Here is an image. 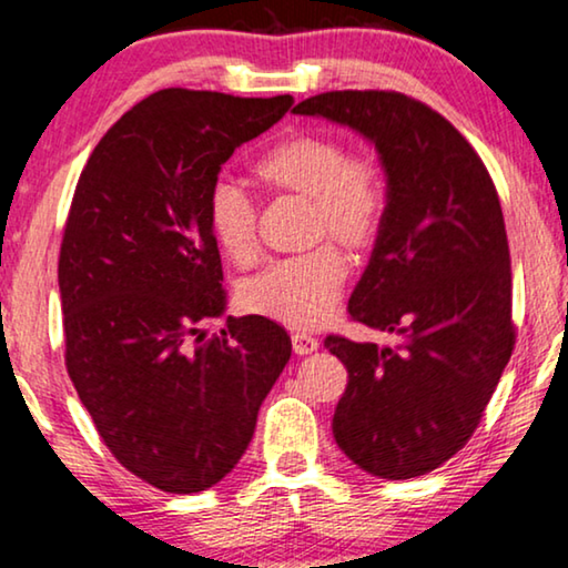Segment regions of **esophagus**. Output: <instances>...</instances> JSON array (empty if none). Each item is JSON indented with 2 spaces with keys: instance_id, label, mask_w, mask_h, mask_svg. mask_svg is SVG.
<instances>
[{
  "instance_id": "obj_1",
  "label": "esophagus",
  "mask_w": 568,
  "mask_h": 568,
  "mask_svg": "<svg viewBox=\"0 0 568 568\" xmlns=\"http://www.w3.org/2000/svg\"><path fill=\"white\" fill-rule=\"evenodd\" d=\"M291 342H293L295 355H311L318 347V339L314 337V334H308V332H303V329H295L291 334Z\"/></svg>"
}]
</instances>
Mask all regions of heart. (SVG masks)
Wrapping results in <instances>:
<instances>
[{"label": "heart", "mask_w": 568, "mask_h": 568, "mask_svg": "<svg viewBox=\"0 0 568 568\" xmlns=\"http://www.w3.org/2000/svg\"><path fill=\"white\" fill-rule=\"evenodd\" d=\"M270 187L314 197L318 234L329 231L349 246L378 239L388 213V185L371 159L349 156L329 135L301 133L273 143L252 162ZM207 226L236 265H252L260 254L257 207L250 193L231 180H219L207 193ZM349 262L334 242L311 252L273 260L242 285L244 306L287 324L314 326L337 306Z\"/></svg>", "instance_id": "heart-1"}]
</instances>
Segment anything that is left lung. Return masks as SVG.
<instances>
[{
  "label": "left lung",
  "instance_id": "8db88e82",
  "mask_svg": "<svg viewBox=\"0 0 568 568\" xmlns=\"http://www.w3.org/2000/svg\"><path fill=\"white\" fill-rule=\"evenodd\" d=\"M293 113L361 131L388 174L386 223L347 314L396 345L326 334L347 367L334 440L373 476H425L476 433L515 349L497 187L466 135L402 92H324Z\"/></svg>",
  "mask_w": 568,
  "mask_h": 568
}]
</instances>
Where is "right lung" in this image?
<instances>
[{"label":"right lung","instance_id":"right-lung-1","mask_svg":"<svg viewBox=\"0 0 568 568\" xmlns=\"http://www.w3.org/2000/svg\"><path fill=\"white\" fill-rule=\"evenodd\" d=\"M291 105L154 92L79 174L59 254L63 361L108 450L162 491H205L236 466L291 361V337L265 316L201 332L226 306L207 193L234 149Z\"/></svg>","mask_w":568,"mask_h":568}]
</instances>
